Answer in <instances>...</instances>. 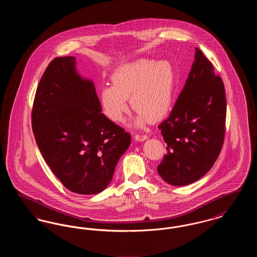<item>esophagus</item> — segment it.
<instances>
[{
	"label": "esophagus",
	"instance_id": "1",
	"mask_svg": "<svg viewBox=\"0 0 257 257\" xmlns=\"http://www.w3.org/2000/svg\"><path fill=\"white\" fill-rule=\"evenodd\" d=\"M134 138L136 141L144 142L145 140H147L148 136L147 134H144V133H140V134H135Z\"/></svg>",
	"mask_w": 257,
	"mask_h": 257
}]
</instances>
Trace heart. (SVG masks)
Here are the masks:
<instances>
[{
    "instance_id": "1",
    "label": "heart",
    "mask_w": 257,
    "mask_h": 257,
    "mask_svg": "<svg viewBox=\"0 0 257 257\" xmlns=\"http://www.w3.org/2000/svg\"><path fill=\"white\" fill-rule=\"evenodd\" d=\"M111 86H103L99 99L103 113L113 122H121L130 105L137 110L133 124L142 127L150 118L155 120L171 109L175 72L170 61L150 59L123 64L110 76Z\"/></svg>"
}]
</instances>
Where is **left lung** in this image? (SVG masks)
Returning <instances> with one entry per match:
<instances>
[{"label":"left lung","instance_id":"obj_1","mask_svg":"<svg viewBox=\"0 0 257 257\" xmlns=\"http://www.w3.org/2000/svg\"><path fill=\"white\" fill-rule=\"evenodd\" d=\"M226 99L222 80L196 48L195 61L170 116L158 126L167 155L157 170L173 186L200 179L220 155L225 134Z\"/></svg>","mask_w":257,"mask_h":257}]
</instances>
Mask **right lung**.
<instances>
[{
    "label": "right lung",
    "mask_w": 257,
    "mask_h": 257,
    "mask_svg": "<svg viewBox=\"0 0 257 257\" xmlns=\"http://www.w3.org/2000/svg\"><path fill=\"white\" fill-rule=\"evenodd\" d=\"M74 57L51 61L37 86L32 126L51 171L69 191L101 193L110 184L131 136L104 113L92 81L77 73Z\"/></svg>",
    "instance_id": "right-lung-1"
}]
</instances>
